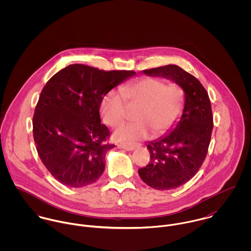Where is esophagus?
I'll use <instances>...</instances> for the list:
<instances>
[{"mask_svg":"<svg viewBox=\"0 0 251 251\" xmlns=\"http://www.w3.org/2000/svg\"><path fill=\"white\" fill-rule=\"evenodd\" d=\"M118 147L120 149H124L126 151H133L137 147V145L132 143H121L118 145Z\"/></svg>","mask_w":251,"mask_h":251,"instance_id":"obj_1","label":"esophagus"}]
</instances>
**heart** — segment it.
<instances>
[{"mask_svg": "<svg viewBox=\"0 0 251 251\" xmlns=\"http://www.w3.org/2000/svg\"><path fill=\"white\" fill-rule=\"evenodd\" d=\"M184 106V91L176 81L165 83L161 78L145 77L121 88L111 90L102 98L100 112L104 123L115 127L125 122L127 108H135L134 123L120 126L114 138L132 143L146 138L150 132L158 136L179 121Z\"/></svg>", "mask_w": 251, "mask_h": 251, "instance_id": "1", "label": "heart"}]
</instances>
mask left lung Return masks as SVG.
I'll return each instance as SVG.
<instances>
[{
    "label": "left lung",
    "mask_w": 251,
    "mask_h": 251,
    "mask_svg": "<svg viewBox=\"0 0 251 251\" xmlns=\"http://www.w3.org/2000/svg\"><path fill=\"white\" fill-rule=\"evenodd\" d=\"M178 82L185 95L184 107L171 133L148 144L150 162L138 169L144 182L157 190L177 188L202 166L211 142L214 119L208 92L192 74L176 65L143 71Z\"/></svg>",
    "instance_id": "8db88e82"
}]
</instances>
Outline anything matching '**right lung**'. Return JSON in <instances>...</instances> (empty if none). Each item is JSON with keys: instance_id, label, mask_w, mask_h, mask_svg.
<instances>
[{"instance_id": "obj_1", "label": "right lung", "mask_w": 251, "mask_h": 251, "mask_svg": "<svg viewBox=\"0 0 251 251\" xmlns=\"http://www.w3.org/2000/svg\"><path fill=\"white\" fill-rule=\"evenodd\" d=\"M136 73L102 71L74 64L53 75L43 87L33 117V134L39 158L50 174L70 187L100 179L110 131L100 122L104 95Z\"/></svg>"}]
</instances>
